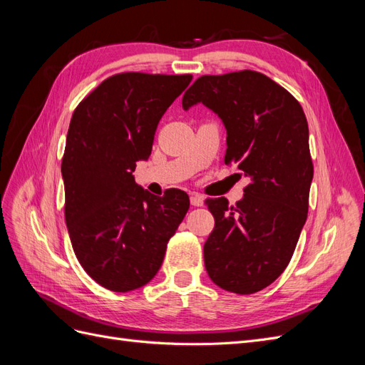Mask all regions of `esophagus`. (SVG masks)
I'll use <instances>...</instances> for the list:
<instances>
[{
  "label": "esophagus",
  "instance_id": "esophagus-1",
  "mask_svg": "<svg viewBox=\"0 0 365 365\" xmlns=\"http://www.w3.org/2000/svg\"><path fill=\"white\" fill-rule=\"evenodd\" d=\"M190 204L193 207H201V205H204V197L201 195H192L190 196Z\"/></svg>",
  "mask_w": 365,
  "mask_h": 365
}]
</instances>
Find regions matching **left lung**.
Segmentation results:
<instances>
[{
    "label": "left lung",
    "instance_id": "obj_1",
    "mask_svg": "<svg viewBox=\"0 0 365 365\" xmlns=\"http://www.w3.org/2000/svg\"><path fill=\"white\" fill-rule=\"evenodd\" d=\"M197 103L227 129L225 164L250 178L236 205L205 201L215 217L205 269L219 288L254 294L288 267L306 222L314 178L307 120L291 93L251 70L201 76L182 97L185 111Z\"/></svg>",
    "mask_w": 365,
    "mask_h": 365
}]
</instances>
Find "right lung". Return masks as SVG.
I'll use <instances>...</instances> for the list:
<instances>
[{
  "instance_id": "1",
  "label": "right lung",
  "mask_w": 365,
  "mask_h": 365,
  "mask_svg": "<svg viewBox=\"0 0 365 365\" xmlns=\"http://www.w3.org/2000/svg\"><path fill=\"white\" fill-rule=\"evenodd\" d=\"M190 82L192 74L120 73L73 113L62 158L65 220L77 260L109 291H134L155 277L190 207L185 192L153 196L132 175Z\"/></svg>"
}]
</instances>
